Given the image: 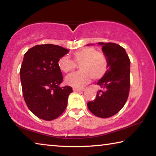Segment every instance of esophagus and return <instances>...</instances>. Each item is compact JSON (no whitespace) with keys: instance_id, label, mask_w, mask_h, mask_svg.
<instances>
[{"instance_id":"1","label":"esophagus","mask_w":156,"mask_h":156,"mask_svg":"<svg viewBox=\"0 0 156 156\" xmlns=\"http://www.w3.org/2000/svg\"><path fill=\"white\" fill-rule=\"evenodd\" d=\"M73 91L74 92H80V91H83V89H73Z\"/></svg>"}]
</instances>
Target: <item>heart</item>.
<instances>
[{
  "label": "heart",
  "mask_w": 156,
  "mask_h": 156,
  "mask_svg": "<svg viewBox=\"0 0 156 156\" xmlns=\"http://www.w3.org/2000/svg\"><path fill=\"white\" fill-rule=\"evenodd\" d=\"M73 60L67 57H61L58 61V67L62 72L67 73L79 65L78 72L66 78V83L76 89L83 88L90 83L91 78L98 80L103 78L109 69V60L103 52L98 51L94 47H84L73 53Z\"/></svg>",
  "instance_id": "heart-1"
}]
</instances>
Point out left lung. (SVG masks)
<instances>
[{"mask_svg":"<svg viewBox=\"0 0 156 156\" xmlns=\"http://www.w3.org/2000/svg\"><path fill=\"white\" fill-rule=\"evenodd\" d=\"M109 60V69L98 84L102 90L87 103L98 117L107 118L119 112L127 100L130 89V60L125 49L113 43H98Z\"/></svg>","mask_w":156,"mask_h":156,"instance_id":"1","label":"left lung"}]
</instances>
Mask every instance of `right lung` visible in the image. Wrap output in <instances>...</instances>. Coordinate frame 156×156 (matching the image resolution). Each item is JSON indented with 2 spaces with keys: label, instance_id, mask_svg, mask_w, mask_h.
Here are the masks:
<instances>
[{
  "label": "right lung",
  "instance_id": "1",
  "mask_svg": "<svg viewBox=\"0 0 156 156\" xmlns=\"http://www.w3.org/2000/svg\"><path fill=\"white\" fill-rule=\"evenodd\" d=\"M68 52L60 46L45 44L31 47L24 55L20 70L23 97L29 109L41 119H56L67 107L73 90L59 86L63 76L58 61Z\"/></svg>",
  "mask_w": 156,
  "mask_h": 156
}]
</instances>
